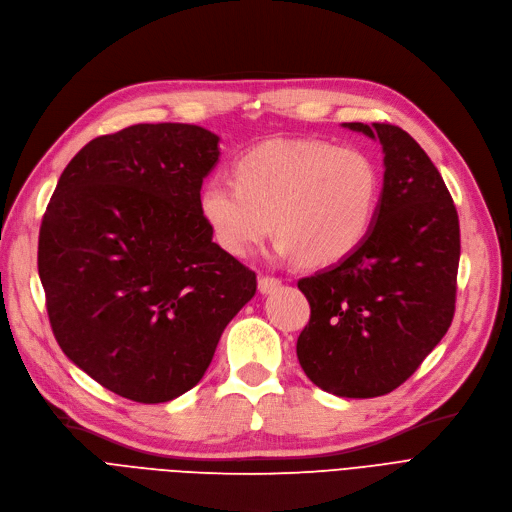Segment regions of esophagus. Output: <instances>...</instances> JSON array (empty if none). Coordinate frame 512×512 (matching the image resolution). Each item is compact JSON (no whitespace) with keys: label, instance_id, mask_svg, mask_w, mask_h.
<instances>
[{"label":"esophagus","instance_id":"esophagus-1","mask_svg":"<svg viewBox=\"0 0 512 512\" xmlns=\"http://www.w3.org/2000/svg\"><path fill=\"white\" fill-rule=\"evenodd\" d=\"M277 288H281V281L277 277H269V275L258 277V292L260 294H271Z\"/></svg>","mask_w":512,"mask_h":512}]
</instances>
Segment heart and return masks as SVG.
Instances as JSON below:
<instances>
[{"instance_id":"1","label":"heart","mask_w":512,"mask_h":512,"mask_svg":"<svg viewBox=\"0 0 512 512\" xmlns=\"http://www.w3.org/2000/svg\"><path fill=\"white\" fill-rule=\"evenodd\" d=\"M378 195V166L365 151L296 138L250 149L235 163V180L208 178L197 203L231 256H250L273 220L277 254L325 267L357 250L374 222Z\"/></svg>"}]
</instances>
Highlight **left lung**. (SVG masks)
<instances>
[{"instance_id": "1", "label": "left lung", "mask_w": 512, "mask_h": 512, "mask_svg": "<svg viewBox=\"0 0 512 512\" xmlns=\"http://www.w3.org/2000/svg\"><path fill=\"white\" fill-rule=\"evenodd\" d=\"M380 140L384 182L359 248L298 281L311 319L304 374L323 391L370 399L410 378L452 325L460 262L454 199L418 142L391 124H342Z\"/></svg>"}]
</instances>
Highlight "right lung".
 Wrapping results in <instances>:
<instances>
[{
    "instance_id": "add662e5",
    "label": "right lung",
    "mask_w": 512,
    "mask_h": 512,
    "mask_svg": "<svg viewBox=\"0 0 512 512\" xmlns=\"http://www.w3.org/2000/svg\"><path fill=\"white\" fill-rule=\"evenodd\" d=\"M191 124L98 136L60 174L37 269L63 353L119 397L163 403L206 374L256 273L212 241L199 191L220 149Z\"/></svg>"
}]
</instances>
